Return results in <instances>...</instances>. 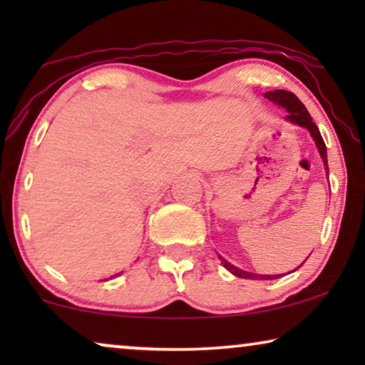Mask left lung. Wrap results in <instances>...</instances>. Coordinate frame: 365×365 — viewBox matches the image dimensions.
<instances>
[{
  "instance_id": "left-lung-1",
  "label": "left lung",
  "mask_w": 365,
  "mask_h": 365,
  "mask_svg": "<svg viewBox=\"0 0 365 365\" xmlns=\"http://www.w3.org/2000/svg\"><path fill=\"white\" fill-rule=\"evenodd\" d=\"M269 101L279 104V106H282L286 111L289 113L286 119H289L291 123H296L299 126H304L307 128L309 131H311V136L314 138V141H316L317 148H319V153H321V156L324 159V164H326V169L329 173V168H327V153H326V144H324V139L321 136V133H319V129L316 126V123H312V118L311 114L307 113V109L304 104L299 101V98L296 96L294 93H289V91H284V89H276V91H269L264 94ZM222 264L226 266V269H229L234 276L237 277H242V279H264V281H267V279H277L281 277L277 274V276H257V274H252V272H246V271H241V269L234 267L232 264H229L227 261H224L222 259Z\"/></svg>"
}]
</instances>
